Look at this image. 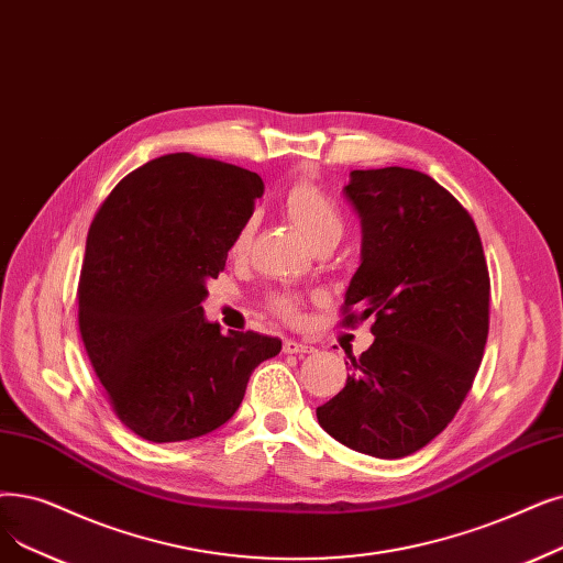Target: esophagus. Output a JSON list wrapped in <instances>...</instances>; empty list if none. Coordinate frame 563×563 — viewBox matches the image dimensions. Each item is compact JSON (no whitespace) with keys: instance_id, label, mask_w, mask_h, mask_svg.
<instances>
[{"instance_id":"34e87169","label":"esophagus","mask_w":563,"mask_h":563,"mask_svg":"<svg viewBox=\"0 0 563 563\" xmlns=\"http://www.w3.org/2000/svg\"><path fill=\"white\" fill-rule=\"evenodd\" d=\"M283 352L285 354H310V352H314V347H310V345H306V342H299V340H285L283 342Z\"/></svg>"}]
</instances>
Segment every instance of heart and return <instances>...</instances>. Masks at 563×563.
<instances>
[{
    "label": "heart",
    "instance_id": "obj_1",
    "mask_svg": "<svg viewBox=\"0 0 563 563\" xmlns=\"http://www.w3.org/2000/svg\"><path fill=\"white\" fill-rule=\"evenodd\" d=\"M283 211L289 218V223L301 232V236L310 246H317V243L322 241H338V236L342 234V213L338 205L308 177L289 184V188L283 195ZM251 223L239 230L234 239V253L246 251L251 241ZM266 306L276 317H280V320L295 322L299 317V299L295 295H287V291H274V295H268Z\"/></svg>",
    "mask_w": 563,
    "mask_h": 563
}]
</instances>
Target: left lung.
<instances>
[{
	"mask_svg": "<svg viewBox=\"0 0 563 563\" xmlns=\"http://www.w3.org/2000/svg\"><path fill=\"white\" fill-rule=\"evenodd\" d=\"M345 198L363 251L340 327L373 320L320 426L358 453L405 457L442 432L472 390L490 329V274L474 218L432 177L354 169Z\"/></svg>",
	"mask_w": 563,
	"mask_h": 563,
	"instance_id": "8db88e82",
	"label": "left lung"
}]
</instances>
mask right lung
Listing matches in <instances>:
<instances>
[{"instance_id": "obj_1", "label": "right lung", "mask_w": 563, "mask_h": 563, "mask_svg": "<svg viewBox=\"0 0 563 563\" xmlns=\"http://www.w3.org/2000/svg\"><path fill=\"white\" fill-rule=\"evenodd\" d=\"M262 179L230 163L167 154L121 179L96 211L78 324L117 419L146 442L202 437L239 409L251 373L283 342L221 333L205 283L225 268Z\"/></svg>"}]
</instances>
